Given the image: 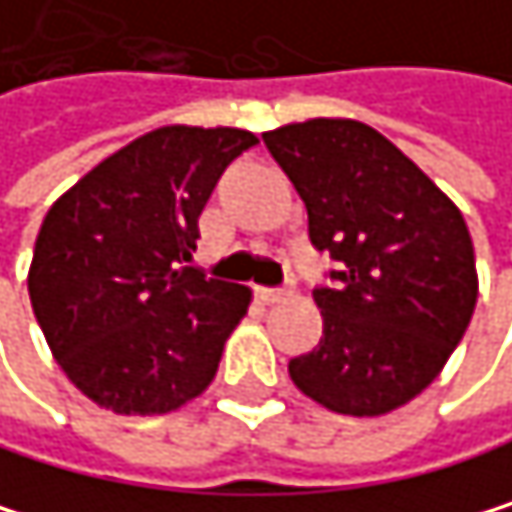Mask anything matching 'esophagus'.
I'll use <instances>...</instances> for the list:
<instances>
[{
	"label": "esophagus",
	"instance_id": "34e87169",
	"mask_svg": "<svg viewBox=\"0 0 512 512\" xmlns=\"http://www.w3.org/2000/svg\"><path fill=\"white\" fill-rule=\"evenodd\" d=\"M256 299H259L262 305H280V302H287V299H290V293H287V290H271V287H262V290H256Z\"/></svg>",
	"mask_w": 512,
	"mask_h": 512
}]
</instances>
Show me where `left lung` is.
Segmentation results:
<instances>
[{"instance_id":"1","label":"left lung","mask_w":512,"mask_h":512,"mask_svg":"<svg viewBox=\"0 0 512 512\" xmlns=\"http://www.w3.org/2000/svg\"><path fill=\"white\" fill-rule=\"evenodd\" d=\"M308 210V238L342 271L314 290L323 339L290 360L293 385L329 412L372 418L440 375L476 308L461 210L388 137L354 118L262 134Z\"/></svg>"}]
</instances>
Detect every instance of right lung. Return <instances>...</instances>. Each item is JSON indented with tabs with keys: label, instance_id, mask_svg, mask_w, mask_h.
<instances>
[{
	"label": "right lung",
	"instance_id": "obj_1",
	"mask_svg": "<svg viewBox=\"0 0 512 512\" xmlns=\"http://www.w3.org/2000/svg\"><path fill=\"white\" fill-rule=\"evenodd\" d=\"M256 143L241 127L167 124L51 204L30 302L54 360L97 406L164 415L207 391L250 290L186 262L222 170Z\"/></svg>",
	"mask_w": 512,
	"mask_h": 512
}]
</instances>
